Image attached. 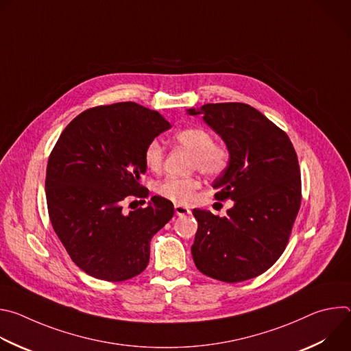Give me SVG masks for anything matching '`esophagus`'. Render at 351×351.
<instances>
[{
	"mask_svg": "<svg viewBox=\"0 0 351 351\" xmlns=\"http://www.w3.org/2000/svg\"><path fill=\"white\" fill-rule=\"evenodd\" d=\"M175 213H176V215L183 217V215H189L191 211H190L187 207H183V206H175Z\"/></svg>",
	"mask_w": 351,
	"mask_h": 351,
	"instance_id": "1",
	"label": "esophagus"
}]
</instances>
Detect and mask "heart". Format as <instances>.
Returning a JSON list of instances; mask_svg holds the SVG:
<instances>
[{
  "label": "heart",
  "instance_id": "obj_1",
  "mask_svg": "<svg viewBox=\"0 0 351 351\" xmlns=\"http://www.w3.org/2000/svg\"><path fill=\"white\" fill-rule=\"evenodd\" d=\"M175 141L186 147L193 153L191 167L207 176H218L229 165V153L225 145L214 143L210 132L203 128H186L175 133ZM164 160V147L158 140L149 141L144 149L145 165L157 171ZM198 180L195 178L168 176L157 184V191L161 197L176 204L191 202Z\"/></svg>",
  "mask_w": 351,
  "mask_h": 351
}]
</instances>
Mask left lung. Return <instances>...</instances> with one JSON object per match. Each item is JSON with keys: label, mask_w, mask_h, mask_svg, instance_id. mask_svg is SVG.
Here are the masks:
<instances>
[{"label": "left lung", "mask_w": 351, "mask_h": 351, "mask_svg": "<svg viewBox=\"0 0 351 351\" xmlns=\"http://www.w3.org/2000/svg\"><path fill=\"white\" fill-rule=\"evenodd\" d=\"M223 140L229 165L213 183L217 199L230 198L226 217L193 210L198 229L191 256L199 272L243 282L269 269L285 252L302 203V178L287 134L243 103L190 108Z\"/></svg>", "instance_id": "obj_1"}]
</instances>
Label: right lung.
Segmentation results:
<instances>
[{
	"label": "right lung",
	"instance_id": "right-lung-1",
	"mask_svg": "<svg viewBox=\"0 0 351 351\" xmlns=\"http://www.w3.org/2000/svg\"><path fill=\"white\" fill-rule=\"evenodd\" d=\"M171 123L136 103L90 108L61 133L48 158L49 219L72 261L93 278L122 282L141 274L149 241L173 217L169 199L154 195L126 214L128 195L147 197L144 149Z\"/></svg>",
	"mask_w": 351,
	"mask_h": 351
}]
</instances>
